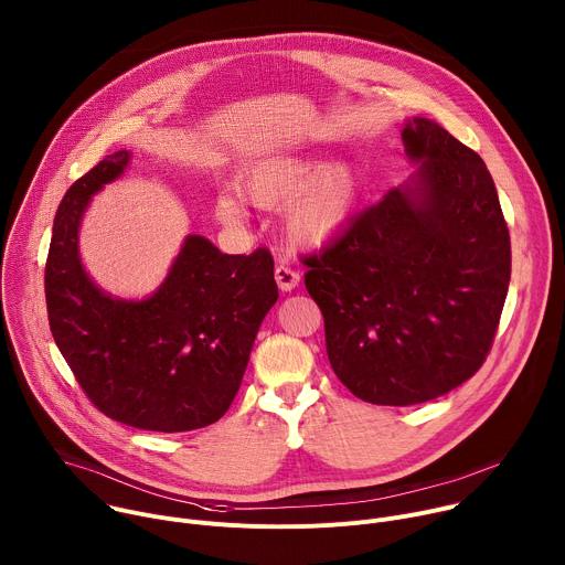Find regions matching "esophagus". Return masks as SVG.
Here are the masks:
<instances>
[{
  "label": "esophagus",
  "instance_id": "1",
  "mask_svg": "<svg viewBox=\"0 0 565 565\" xmlns=\"http://www.w3.org/2000/svg\"><path fill=\"white\" fill-rule=\"evenodd\" d=\"M275 281H277L281 292H290V290H295L299 286V273H295L286 264H279L275 268Z\"/></svg>",
  "mask_w": 565,
  "mask_h": 565
}]
</instances>
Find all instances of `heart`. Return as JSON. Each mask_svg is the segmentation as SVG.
<instances>
[{
  "instance_id": "heart-1",
  "label": "heart",
  "mask_w": 565,
  "mask_h": 565,
  "mask_svg": "<svg viewBox=\"0 0 565 565\" xmlns=\"http://www.w3.org/2000/svg\"><path fill=\"white\" fill-rule=\"evenodd\" d=\"M360 188V174L351 163L327 168V158L319 153H266L241 170V190L250 203H288L286 232L303 248H324L347 230L358 210ZM246 214V201L236 190L218 192L216 216L223 223L236 225Z\"/></svg>"
}]
</instances>
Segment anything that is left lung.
Here are the masks:
<instances>
[{
	"mask_svg": "<svg viewBox=\"0 0 565 565\" xmlns=\"http://www.w3.org/2000/svg\"><path fill=\"white\" fill-rule=\"evenodd\" d=\"M418 170L303 259L327 353L360 399L409 407L469 380L490 353L512 253L482 158L429 118L402 129Z\"/></svg>",
	"mask_w": 565,
	"mask_h": 565,
	"instance_id": "left-lung-1",
	"label": "left lung"
}]
</instances>
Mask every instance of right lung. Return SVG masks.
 <instances>
[{"label": "right lung", "instance_id": "right-lung-1", "mask_svg": "<svg viewBox=\"0 0 565 565\" xmlns=\"http://www.w3.org/2000/svg\"><path fill=\"white\" fill-rule=\"evenodd\" d=\"M120 149L64 194L44 273L53 340L94 405L145 431H192L232 405L255 338L279 292L268 250L223 255L188 234L168 277L142 299L105 292L79 259V223L92 199L122 177Z\"/></svg>", "mask_w": 565, "mask_h": 565}]
</instances>
